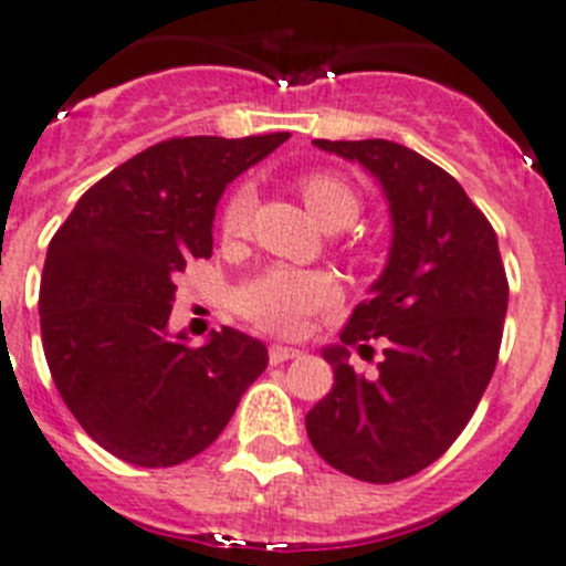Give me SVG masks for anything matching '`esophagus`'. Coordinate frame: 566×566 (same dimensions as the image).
Returning a JSON list of instances; mask_svg holds the SVG:
<instances>
[{"mask_svg": "<svg viewBox=\"0 0 566 566\" xmlns=\"http://www.w3.org/2000/svg\"><path fill=\"white\" fill-rule=\"evenodd\" d=\"M298 356L301 350L290 348V345H271V348H268V359H271V365H282V361L298 359Z\"/></svg>", "mask_w": 566, "mask_h": 566, "instance_id": "obj_1", "label": "esophagus"}]
</instances>
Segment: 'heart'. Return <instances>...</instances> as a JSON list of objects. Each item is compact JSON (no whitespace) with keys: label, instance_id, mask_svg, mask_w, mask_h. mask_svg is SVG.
<instances>
[{"label":"heart","instance_id":"obj_1","mask_svg":"<svg viewBox=\"0 0 566 566\" xmlns=\"http://www.w3.org/2000/svg\"><path fill=\"white\" fill-rule=\"evenodd\" d=\"M298 188L312 216L326 229L348 227L356 218V212H359V199H356L354 188L345 179L334 177V174H304ZM251 210H254V188L240 185L229 196L227 207H223V232H243L251 218ZM334 298H337V287H334L332 276H326V273L273 265L251 276L245 284H240L238 293H234V306L254 326L293 337V334H298L306 326V321L315 312L326 310Z\"/></svg>","mask_w":566,"mask_h":566}]
</instances>
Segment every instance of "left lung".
<instances>
[{"label": "left lung", "mask_w": 566, "mask_h": 566, "mask_svg": "<svg viewBox=\"0 0 566 566\" xmlns=\"http://www.w3.org/2000/svg\"><path fill=\"white\" fill-rule=\"evenodd\" d=\"M315 146L378 179L392 243L343 345L323 348L334 387L306 415V434L339 473L392 484L437 462L473 417L501 350L506 271L495 229L440 166L392 140ZM378 336L385 359L365 379L347 345Z\"/></svg>", "instance_id": "8db88e82"}]
</instances>
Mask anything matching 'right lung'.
Instances as JSON below:
<instances>
[{
	"label": "right lung",
	"mask_w": 566,
	"mask_h": 566,
	"mask_svg": "<svg viewBox=\"0 0 566 566\" xmlns=\"http://www.w3.org/2000/svg\"><path fill=\"white\" fill-rule=\"evenodd\" d=\"M287 137L163 140L98 179L49 243L43 354L71 415L113 457L137 468L188 462L268 367L260 339L227 326L193 348L168 332V317L190 256L212 254L227 185Z\"/></svg>",
	"instance_id": "1"
}]
</instances>
